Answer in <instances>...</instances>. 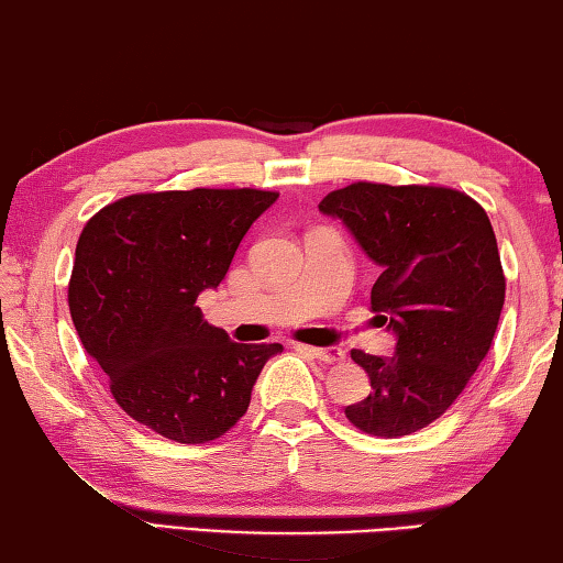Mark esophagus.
<instances>
[{"label": "esophagus", "instance_id": "esophagus-1", "mask_svg": "<svg viewBox=\"0 0 563 563\" xmlns=\"http://www.w3.org/2000/svg\"><path fill=\"white\" fill-rule=\"evenodd\" d=\"M301 349L314 358H319V362H324V364L344 362V352L339 346H301Z\"/></svg>", "mask_w": 563, "mask_h": 563}]
</instances>
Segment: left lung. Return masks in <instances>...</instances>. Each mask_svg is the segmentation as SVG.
<instances>
[{"mask_svg":"<svg viewBox=\"0 0 563 563\" xmlns=\"http://www.w3.org/2000/svg\"><path fill=\"white\" fill-rule=\"evenodd\" d=\"M382 266L372 309L396 334V354L352 349L372 391L346 407L364 434L396 439L437 421L489 354L506 276L484 207L437 184L354 181L319 201Z\"/></svg>","mask_w":563,"mask_h":563,"instance_id":"1","label":"left lung"}]
</instances>
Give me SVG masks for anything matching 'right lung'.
<instances>
[{
    "mask_svg": "<svg viewBox=\"0 0 563 563\" xmlns=\"http://www.w3.org/2000/svg\"><path fill=\"white\" fill-rule=\"evenodd\" d=\"M276 197L249 187L144 191L99 209L81 229L71 321L114 401L164 439L224 437L246 413L264 364L282 352L232 342L197 307Z\"/></svg>",
    "mask_w": 563,
    "mask_h": 563,
    "instance_id": "obj_1",
    "label": "right lung"
}]
</instances>
